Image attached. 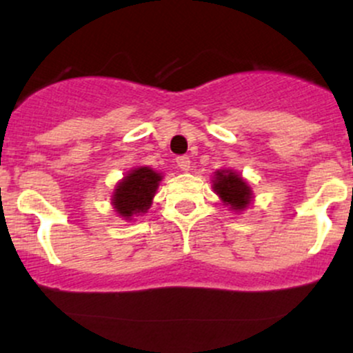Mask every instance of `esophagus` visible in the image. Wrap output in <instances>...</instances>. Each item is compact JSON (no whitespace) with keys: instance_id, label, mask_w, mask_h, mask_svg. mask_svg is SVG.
I'll return each instance as SVG.
<instances>
[{"instance_id":"1","label":"esophagus","mask_w":353,"mask_h":353,"mask_svg":"<svg viewBox=\"0 0 353 353\" xmlns=\"http://www.w3.org/2000/svg\"><path fill=\"white\" fill-rule=\"evenodd\" d=\"M176 163H177V168H179L181 171H189L190 169V159L188 156H179L176 159Z\"/></svg>"}]
</instances>
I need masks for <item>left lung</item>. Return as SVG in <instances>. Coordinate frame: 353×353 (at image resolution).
<instances>
[{"label": "left lung", "instance_id": "1", "mask_svg": "<svg viewBox=\"0 0 353 353\" xmlns=\"http://www.w3.org/2000/svg\"><path fill=\"white\" fill-rule=\"evenodd\" d=\"M212 188L221 197V201L237 212L249 208L250 201H252V190H250L249 184L230 169H224V171H217L214 174Z\"/></svg>", "mask_w": 353, "mask_h": 353}]
</instances>
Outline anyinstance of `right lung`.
<instances>
[{
  "label": "right lung",
  "mask_w": 353,
  "mask_h": 353,
  "mask_svg": "<svg viewBox=\"0 0 353 353\" xmlns=\"http://www.w3.org/2000/svg\"><path fill=\"white\" fill-rule=\"evenodd\" d=\"M161 179L163 176L151 168H134L129 171L128 176L116 185L112 194V205L116 212L125 221L132 216L148 212Z\"/></svg>",
  "instance_id": "1"
}]
</instances>
